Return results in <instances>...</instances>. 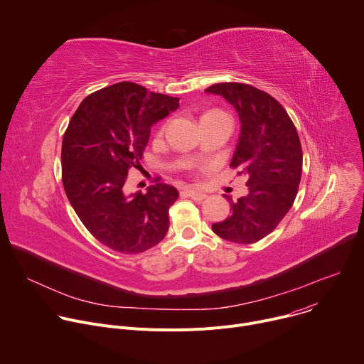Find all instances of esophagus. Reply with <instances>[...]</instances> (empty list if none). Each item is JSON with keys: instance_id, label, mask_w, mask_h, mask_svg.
Here are the masks:
<instances>
[{"instance_id": "esophagus-1", "label": "esophagus", "mask_w": 364, "mask_h": 364, "mask_svg": "<svg viewBox=\"0 0 364 364\" xmlns=\"http://www.w3.org/2000/svg\"><path fill=\"white\" fill-rule=\"evenodd\" d=\"M186 193V196H188L191 200H194V201H203L207 196L204 194V193H201V191H194V190H186L184 191Z\"/></svg>"}]
</instances>
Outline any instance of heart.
<instances>
[{"instance_id": "heart-1", "label": "heart", "mask_w": 364, "mask_h": 364, "mask_svg": "<svg viewBox=\"0 0 364 364\" xmlns=\"http://www.w3.org/2000/svg\"><path fill=\"white\" fill-rule=\"evenodd\" d=\"M216 117H226V115H225L223 112H220V111H209V112H205V114L203 115V118H201V119H205V118H216ZM164 131H166V124L160 127V129H159L157 135H159V136H161V135L164 134Z\"/></svg>"}]
</instances>
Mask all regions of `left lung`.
I'll return each instance as SVG.
<instances>
[{
	"label": "left lung",
	"instance_id": "8db88e82",
	"mask_svg": "<svg viewBox=\"0 0 364 364\" xmlns=\"http://www.w3.org/2000/svg\"><path fill=\"white\" fill-rule=\"evenodd\" d=\"M223 96L240 119V136L230 163L246 177L247 196L230 200L232 215L213 223L222 239L250 245L268 236L294 204L302 174L296 128L281 103L246 83L223 82L205 89Z\"/></svg>",
	"mask_w": 364,
	"mask_h": 364
}]
</instances>
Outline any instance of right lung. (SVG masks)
I'll list each match as a JSON object with an SVG mask.
<instances>
[{"mask_svg":"<svg viewBox=\"0 0 364 364\" xmlns=\"http://www.w3.org/2000/svg\"><path fill=\"white\" fill-rule=\"evenodd\" d=\"M180 97L119 82L87 95L62 144V180L80 222L102 245L141 253L168 232V210L178 198L160 183L146 193H125L128 171L139 167L152 124L178 108Z\"/></svg>","mask_w":364,"mask_h":364,"instance_id":"add662e5","label":"right lung"}]
</instances>
